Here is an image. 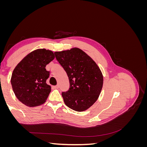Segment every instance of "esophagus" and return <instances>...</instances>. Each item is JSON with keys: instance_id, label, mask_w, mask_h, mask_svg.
I'll return each instance as SVG.
<instances>
[{"instance_id": "obj_1", "label": "esophagus", "mask_w": 147, "mask_h": 147, "mask_svg": "<svg viewBox=\"0 0 147 147\" xmlns=\"http://www.w3.org/2000/svg\"><path fill=\"white\" fill-rule=\"evenodd\" d=\"M53 88H54L55 89H58L59 88V86L58 85H56V86H53Z\"/></svg>"}]
</instances>
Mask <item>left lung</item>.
Here are the masks:
<instances>
[{"instance_id": "8db88e82", "label": "left lung", "mask_w": 147, "mask_h": 147, "mask_svg": "<svg viewBox=\"0 0 147 147\" xmlns=\"http://www.w3.org/2000/svg\"><path fill=\"white\" fill-rule=\"evenodd\" d=\"M55 54L69 80V91L62 92L65 104L77 112L86 110L99 98L103 86V75L99 66L78 48Z\"/></svg>"}]
</instances>
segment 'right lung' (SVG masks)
I'll return each mask as SVG.
<instances>
[{
    "label": "right lung",
    "mask_w": 147,
    "mask_h": 147,
    "mask_svg": "<svg viewBox=\"0 0 147 147\" xmlns=\"http://www.w3.org/2000/svg\"><path fill=\"white\" fill-rule=\"evenodd\" d=\"M51 50H34L15 67L11 77L12 89L17 99L23 104L34 107L45 103L51 92L47 84L50 72L45 67L55 59Z\"/></svg>",
    "instance_id": "obj_1"
}]
</instances>
